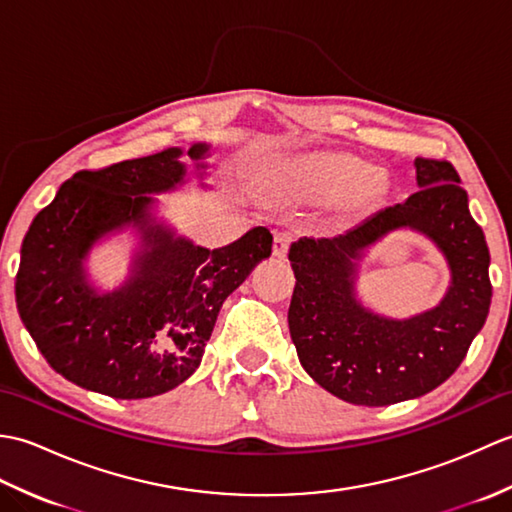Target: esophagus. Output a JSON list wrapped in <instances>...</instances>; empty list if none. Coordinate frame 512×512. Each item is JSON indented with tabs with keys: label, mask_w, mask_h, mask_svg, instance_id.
I'll return each mask as SVG.
<instances>
[{
	"label": "esophagus",
	"mask_w": 512,
	"mask_h": 512,
	"mask_svg": "<svg viewBox=\"0 0 512 512\" xmlns=\"http://www.w3.org/2000/svg\"><path fill=\"white\" fill-rule=\"evenodd\" d=\"M292 239H295V233H292V231H277L275 233V244H273V255L275 257H286Z\"/></svg>",
	"instance_id": "1"
}]
</instances>
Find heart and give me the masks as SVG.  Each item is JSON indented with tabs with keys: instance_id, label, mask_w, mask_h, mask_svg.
Returning <instances> with one entry per match:
<instances>
[{
	"instance_id": "1",
	"label": "heart",
	"mask_w": 512,
	"mask_h": 512,
	"mask_svg": "<svg viewBox=\"0 0 512 512\" xmlns=\"http://www.w3.org/2000/svg\"><path fill=\"white\" fill-rule=\"evenodd\" d=\"M290 184L306 198L317 200L334 202L352 195L356 206L372 204L383 189L372 167L343 154H319L299 162L290 173Z\"/></svg>"
}]
</instances>
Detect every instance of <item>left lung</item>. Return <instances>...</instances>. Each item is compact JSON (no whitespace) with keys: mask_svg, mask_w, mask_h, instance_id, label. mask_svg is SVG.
<instances>
[{"mask_svg":"<svg viewBox=\"0 0 512 512\" xmlns=\"http://www.w3.org/2000/svg\"><path fill=\"white\" fill-rule=\"evenodd\" d=\"M418 191L380 209L339 237H301L290 246L297 284L288 325L303 369L352 405L385 407L429 394L464 361L491 308L488 246L471 217L469 195L447 160L416 158ZM398 227L429 236L452 270L436 309L389 320L355 299L362 250Z\"/></svg>","mask_w":512,"mask_h":512,"instance_id":"left-lung-1","label":"left lung"}]
</instances>
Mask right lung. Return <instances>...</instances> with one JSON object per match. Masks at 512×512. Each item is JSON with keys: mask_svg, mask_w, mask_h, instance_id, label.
<instances>
[{"mask_svg": "<svg viewBox=\"0 0 512 512\" xmlns=\"http://www.w3.org/2000/svg\"><path fill=\"white\" fill-rule=\"evenodd\" d=\"M211 147L187 156L206 169ZM182 149L79 171L37 213L21 244L19 317L54 372L99 394L136 400L184 383L198 369L224 299L273 253L266 226L222 248L195 246L151 215V193L187 176ZM134 225L141 250L114 293L89 286L82 259L107 232Z\"/></svg>", "mask_w": 512, "mask_h": 512, "instance_id": "right-lung-1", "label": "right lung"}]
</instances>
